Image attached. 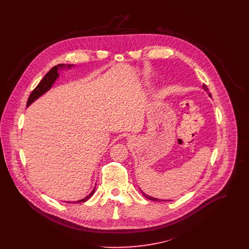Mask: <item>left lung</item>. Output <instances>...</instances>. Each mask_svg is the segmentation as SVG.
I'll use <instances>...</instances> for the list:
<instances>
[{
    "label": "left lung",
    "instance_id": "obj_1",
    "mask_svg": "<svg viewBox=\"0 0 249 249\" xmlns=\"http://www.w3.org/2000/svg\"><path fill=\"white\" fill-rule=\"evenodd\" d=\"M202 88L205 90V91H208V87L203 83V85H202ZM209 96L211 97V94H209ZM142 196H144V197H146V198H148V199H150V200H153V201H158V200H160V199H157V198H154V197H151V196H147V195H145L144 193H142Z\"/></svg>",
    "mask_w": 249,
    "mask_h": 249
}]
</instances>
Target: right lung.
I'll return each mask as SVG.
<instances>
[{
    "label": "right lung",
    "instance_id": "right-lung-1",
    "mask_svg": "<svg viewBox=\"0 0 249 249\" xmlns=\"http://www.w3.org/2000/svg\"><path fill=\"white\" fill-rule=\"evenodd\" d=\"M72 66H73L72 64H68V65H66V64H58L57 66L53 67L50 71H48V72L45 74V76H44V77L42 78V80L38 83V85L35 88V90L31 93V95H30V97H29V100H28V103H27V107L31 106V105H32L35 101H36L40 96H42L43 94H45V93L53 86V82L56 80V78H57L58 75H59V73L57 72L58 68H63V67L71 68ZM95 189H96V188H94V190H93L85 198H83V199H81V200H78V201H75V202L73 201L72 203H77V202L79 203V202H84V201L88 200V199L94 195ZM68 203H71V202H68Z\"/></svg>",
    "mask_w": 249,
    "mask_h": 249
}]
</instances>
